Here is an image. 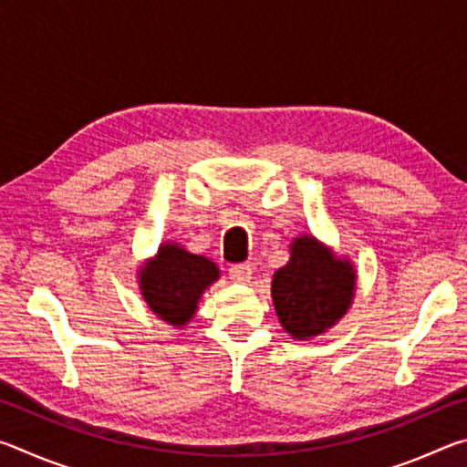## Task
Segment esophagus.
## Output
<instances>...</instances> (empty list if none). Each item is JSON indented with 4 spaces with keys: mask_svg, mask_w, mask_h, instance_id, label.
<instances>
[{
    "mask_svg": "<svg viewBox=\"0 0 467 467\" xmlns=\"http://www.w3.org/2000/svg\"><path fill=\"white\" fill-rule=\"evenodd\" d=\"M251 274H253L251 264H236V265H231V270H228V275H231V280L236 284H247L251 280Z\"/></svg>",
    "mask_w": 467,
    "mask_h": 467,
    "instance_id": "esophagus-1",
    "label": "esophagus"
}]
</instances>
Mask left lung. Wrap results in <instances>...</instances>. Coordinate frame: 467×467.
I'll return each mask as SVG.
<instances>
[{
	"mask_svg": "<svg viewBox=\"0 0 467 467\" xmlns=\"http://www.w3.org/2000/svg\"><path fill=\"white\" fill-rule=\"evenodd\" d=\"M354 290L357 270L350 259L336 257L311 234L290 243L288 264L272 278L275 315L295 339H311L334 327L350 309Z\"/></svg>",
	"mask_w": 467,
	"mask_h": 467,
	"instance_id": "obj_1",
	"label": "left lung"
}]
</instances>
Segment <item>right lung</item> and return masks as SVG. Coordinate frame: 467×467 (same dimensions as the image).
I'll use <instances>...</instances> for the list:
<instances>
[{
  "label": "right lung",
  "mask_w": 467,
  "mask_h": 467,
  "mask_svg": "<svg viewBox=\"0 0 467 467\" xmlns=\"http://www.w3.org/2000/svg\"><path fill=\"white\" fill-rule=\"evenodd\" d=\"M138 274L150 311L179 329L192 321L205 288L220 278L214 262L193 255L177 243H162Z\"/></svg>",
  "instance_id": "add662e5"
}]
</instances>
